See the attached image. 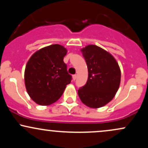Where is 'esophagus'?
<instances>
[{
  "instance_id": "1",
  "label": "esophagus",
  "mask_w": 148,
  "mask_h": 148,
  "mask_svg": "<svg viewBox=\"0 0 148 148\" xmlns=\"http://www.w3.org/2000/svg\"><path fill=\"white\" fill-rule=\"evenodd\" d=\"M72 79H73V80H74V81H75V80L76 79V74H74V75L72 76Z\"/></svg>"
}]
</instances>
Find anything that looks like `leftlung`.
Masks as SVG:
<instances>
[{"instance_id":"8db88e82","label":"left lung","mask_w":148,"mask_h":148,"mask_svg":"<svg viewBox=\"0 0 148 148\" xmlns=\"http://www.w3.org/2000/svg\"><path fill=\"white\" fill-rule=\"evenodd\" d=\"M88 69L86 84L78 90L80 99L92 108H98L113 99L118 90L121 71L115 58L94 45L81 49Z\"/></svg>"}]
</instances>
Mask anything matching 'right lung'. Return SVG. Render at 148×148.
Wrapping results in <instances>:
<instances>
[{
    "label": "right lung",
    "mask_w": 148,
    "mask_h": 148,
    "mask_svg": "<svg viewBox=\"0 0 148 148\" xmlns=\"http://www.w3.org/2000/svg\"><path fill=\"white\" fill-rule=\"evenodd\" d=\"M67 50L60 45L39 49L25 65L24 81L26 91L35 103L48 106L62 96L72 76L63 61Z\"/></svg>",
    "instance_id": "1"
}]
</instances>
